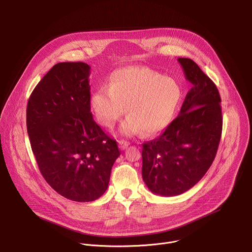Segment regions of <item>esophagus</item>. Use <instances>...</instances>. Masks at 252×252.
<instances>
[{"label":"esophagus","mask_w":252,"mask_h":252,"mask_svg":"<svg viewBox=\"0 0 252 252\" xmlns=\"http://www.w3.org/2000/svg\"><path fill=\"white\" fill-rule=\"evenodd\" d=\"M119 143H120V149L121 150H126L128 146H129V142L128 141H126V140H124V139H122V140H120L119 141Z\"/></svg>","instance_id":"34e87169"}]
</instances>
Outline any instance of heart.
Returning <instances> with one entry per match:
<instances>
[{"mask_svg": "<svg viewBox=\"0 0 252 252\" xmlns=\"http://www.w3.org/2000/svg\"><path fill=\"white\" fill-rule=\"evenodd\" d=\"M183 96L182 88L170 78L140 66H128L112 74L107 89L101 88L91 97V107L97 122L112 128L126 113L121 126L126 135L142 130L152 135L172 121Z\"/></svg>", "mask_w": 252, "mask_h": 252, "instance_id": "1", "label": "heart"}]
</instances>
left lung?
Segmentation results:
<instances>
[{
    "instance_id": "8db88e82",
    "label": "left lung",
    "mask_w": 252,
    "mask_h": 252,
    "mask_svg": "<svg viewBox=\"0 0 252 252\" xmlns=\"http://www.w3.org/2000/svg\"><path fill=\"white\" fill-rule=\"evenodd\" d=\"M191 84L181 112L164 131L142 145V179L158 195H179L195 186L214 160L222 131L220 95L190 59L178 58Z\"/></svg>"
}]
</instances>
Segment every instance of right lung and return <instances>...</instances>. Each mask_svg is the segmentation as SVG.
Returning <instances> with one entry per match:
<instances>
[{"mask_svg":"<svg viewBox=\"0 0 252 252\" xmlns=\"http://www.w3.org/2000/svg\"><path fill=\"white\" fill-rule=\"evenodd\" d=\"M90 74L82 62L55 64L27 106V130L42 175L59 194L79 202L104 193L121 155L93 119Z\"/></svg>","mask_w":252,"mask_h":252,"instance_id":"1","label":"right lung"}]
</instances>
